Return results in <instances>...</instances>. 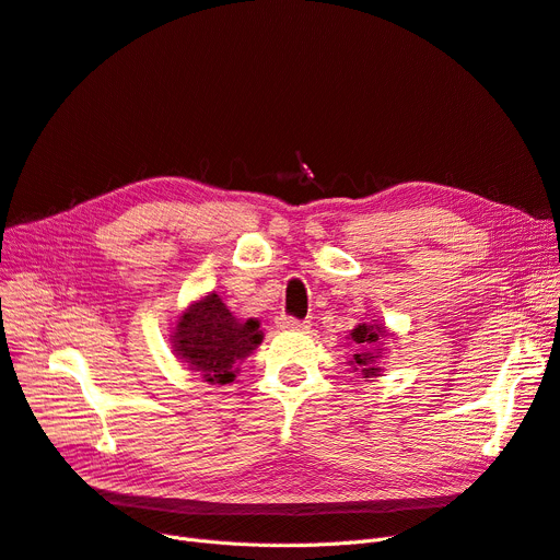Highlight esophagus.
Wrapping results in <instances>:
<instances>
[{"mask_svg": "<svg viewBox=\"0 0 560 560\" xmlns=\"http://www.w3.org/2000/svg\"><path fill=\"white\" fill-rule=\"evenodd\" d=\"M277 325L281 329H308V320H295L291 316H279Z\"/></svg>", "mask_w": 560, "mask_h": 560, "instance_id": "1", "label": "esophagus"}]
</instances>
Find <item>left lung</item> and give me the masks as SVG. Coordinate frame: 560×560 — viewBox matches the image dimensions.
I'll return each instance as SVG.
<instances>
[{"instance_id":"1","label":"left lung","mask_w":560,"mask_h":560,"mask_svg":"<svg viewBox=\"0 0 560 560\" xmlns=\"http://www.w3.org/2000/svg\"><path fill=\"white\" fill-rule=\"evenodd\" d=\"M350 339H353L360 350L348 360V364L353 366V371H360L362 378H376L381 376V360L385 355V341L387 339H397L395 332L374 320V323H360L355 325V329H350Z\"/></svg>"}]
</instances>
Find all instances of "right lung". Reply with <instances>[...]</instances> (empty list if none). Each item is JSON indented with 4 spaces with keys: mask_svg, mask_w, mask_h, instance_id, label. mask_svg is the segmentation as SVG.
Returning <instances> with one entry per match:
<instances>
[{
    "mask_svg": "<svg viewBox=\"0 0 560 560\" xmlns=\"http://www.w3.org/2000/svg\"><path fill=\"white\" fill-rule=\"evenodd\" d=\"M171 343L175 358L205 383L228 385L235 381L240 364L262 343V332L256 318H237L212 291L177 316Z\"/></svg>",
    "mask_w": 560,
    "mask_h": 560,
    "instance_id": "add662e5",
    "label": "right lung"
}]
</instances>
